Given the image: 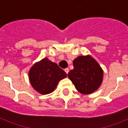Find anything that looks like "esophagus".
<instances>
[{
	"mask_svg": "<svg viewBox=\"0 0 128 128\" xmlns=\"http://www.w3.org/2000/svg\"><path fill=\"white\" fill-rule=\"evenodd\" d=\"M64 71L66 72V74H68V72H69V69H68V68H65V69H64Z\"/></svg>",
	"mask_w": 128,
	"mask_h": 128,
	"instance_id": "esophagus-1",
	"label": "esophagus"
}]
</instances>
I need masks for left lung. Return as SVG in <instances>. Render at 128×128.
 <instances>
[{"mask_svg": "<svg viewBox=\"0 0 128 128\" xmlns=\"http://www.w3.org/2000/svg\"><path fill=\"white\" fill-rule=\"evenodd\" d=\"M73 66L68 76L80 93L90 94L98 89L104 72L95 59L90 55L78 56L73 61Z\"/></svg>", "mask_w": 128, "mask_h": 128, "instance_id": "8db88e82", "label": "left lung"}]
</instances>
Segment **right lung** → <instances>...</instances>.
<instances>
[{"mask_svg":"<svg viewBox=\"0 0 128 128\" xmlns=\"http://www.w3.org/2000/svg\"><path fill=\"white\" fill-rule=\"evenodd\" d=\"M29 80L33 88L41 94H48L54 91L59 81L67 74L57 64L47 58L35 63L29 70Z\"/></svg>","mask_w":128,"mask_h":128,"instance_id":"1","label":"right lung"}]
</instances>
